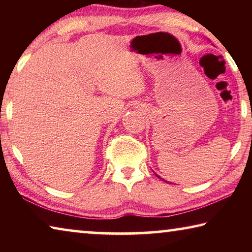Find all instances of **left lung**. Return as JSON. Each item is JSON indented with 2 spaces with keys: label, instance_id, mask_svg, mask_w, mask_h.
<instances>
[{
  "label": "left lung",
  "instance_id": "1",
  "mask_svg": "<svg viewBox=\"0 0 252 252\" xmlns=\"http://www.w3.org/2000/svg\"><path fill=\"white\" fill-rule=\"evenodd\" d=\"M158 177H159V176H158ZM159 178H160V177H159ZM160 179H162V178H160ZM162 180H163L164 182H169V181H165V180H164V179H162Z\"/></svg>",
  "mask_w": 252,
  "mask_h": 252
}]
</instances>
